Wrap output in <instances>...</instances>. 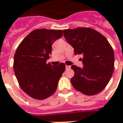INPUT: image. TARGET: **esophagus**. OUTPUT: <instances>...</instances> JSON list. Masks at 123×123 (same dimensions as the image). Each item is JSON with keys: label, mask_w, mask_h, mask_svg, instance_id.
Instances as JSON below:
<instances>
[{"label": "esophagus", "mask_w": 123, "mask_h": 123, "mask_svg": "<svg viewBox=\"0 0 123 123\" xmlns=\"http://www.w3.org/2000/svg\"><path fill=\"white\" fill-rule=\"evenodd\" d=\"M71 68V66H66V69H69Z\"/></svg>", "instance_id": "34e87169"}]
</instances>
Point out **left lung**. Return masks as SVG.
I'll return each instance as SVG.
<instances>
[{
	"mask_svg": "<svg viewBox=\"0 0 123 123\" xmlns=\"http://www.w3.org/2000/svg\"><path fill=\"white\" fill-rule=\"evenodd\" d=\"M64 36L74 48L75 55L81 56L84 66H71L75 75L71 79L75 89L86 95L101 92L111 80L114 68V54L108 40L91 28L65 29Z\"/></svg>",
	"mask_w": 123,
	"mask_h": 123,
	"instance_id": "left-lung-1",
	"label": "left lung"
}]
</instances>
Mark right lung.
I'll return each mask as SVG.
<instances>
[{
    "label": "right lung",
    "mask_w": 123,
    "mask_h": 123,
    "mask_svg": "<svg viewBox=\"0 0 123 123\" xmlns=\"http://www.w3.org/2000/svg\"><path fill=\"white\" fill-rule=\"evenodd\" d=\"M62 36L61 30L36 29L28 34L16 49L14 74L22 89L31 97L44 99L55 92L65 64H46L52 46Z\"/></svg>",
    "instance_id": "right-lung-1"
}]
</instances>
